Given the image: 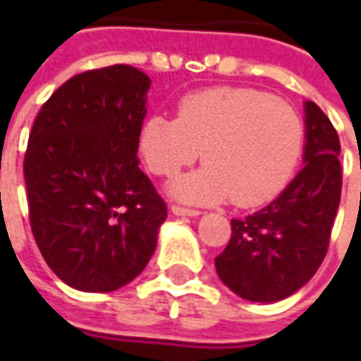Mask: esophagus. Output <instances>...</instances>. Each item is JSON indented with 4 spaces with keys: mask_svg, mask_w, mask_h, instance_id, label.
Returning a JSON list of instances; mask_svg holds the SVG:
<instances>
[{
    "mask_svg": "<svg viewBox=\"0 0 361 361\" xmlns=\"http://www.w3.org/2000/svg\"><path fill=\"white\" fill-rule=\"evenodd\" d=\"M171 211H173V215H178V216H199L201 215V211H197V209H188V207H180V204H173V207H171Z\"/></svg>",
    "mask_w": 361,
    "mask_h": 361,
    "instance_id": "obj_1",
    "label": "esophagus"
}]
</instances>
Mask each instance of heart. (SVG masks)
<instances>
[{"mask_svg": "<svg viewBox=\"0 0 361 361\" xmlns=\"http://www.w3.org/2000/svg\"><path fill=\"white\" fill-rule=\"evenodd\" d=\"M305 130L293 106L255 88H209L180 98L176 118L148 116L138 150L157 176H174L201 157L207 164L178 178L173 195L190 202L259 207L295 174Z\"/></svg>", "mask_w": 361, "mask_h": 361, "instance_id": "b5f03b06", "label": "heart"}]
</instances>
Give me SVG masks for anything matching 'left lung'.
<instances>
[{"mask_svg":"<svg viewBox=\"0 0 361 361\" xmlns=\"http://www.w3.org/2000/svg\"><path fill=\"white\" fill-rule=\"evenodd\" d=\"M340 138L315 102H305L303 169L265 209L231 221L229 245L215 257L221 281L239 298H289L319 269L341 197Z\"/></svg>","mask_w":361,"mask_h":361,"instance_id":"8db88e82","label":"left lung"}]
</instances>
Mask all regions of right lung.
Returning <instances> with one entry per match:
<instances>
[{"label":"right lung","mask_w":361,"mask_h":361,"mask_svg":"<svg viewBox=\"0 0 361 361\" xmlns=\"http://www.w3.org/2000/svg\"><path fill=\"white\" fill-rule=\"evenodd\" d=\"M150 78L116 63L70 78L42 106L23 159L30 225L63 283L116 291L140 275L166 219L138 169Z\"/></svg>","instance_id":"1"}]
</instances>
